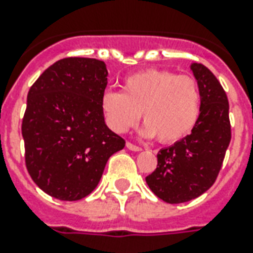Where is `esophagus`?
Returning a JSON list of instances; mask_svg holds the SVG:
<instances>
[{
    "label": "esophagus",
    "mask_w": 253,
    "mask_h": 253,
    "mask_svg": "<svg viewBox=\"0 0 253 253\" xmlns=\"http://www.w3.org/2000/svg\"><path fill=\"white\" fill-rule=\"evenodd\" d=\"M126 147L130 151H134V152H139V151H142V148H140V147L135 146V144H132V143H127Z\"/></svg>",
    "instance_id": "obj_1"
}]
</instances>
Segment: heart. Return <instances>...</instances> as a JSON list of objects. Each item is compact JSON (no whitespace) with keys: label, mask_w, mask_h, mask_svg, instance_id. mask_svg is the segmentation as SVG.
Instances as JSON below:
<instances>
[{"label":"heart","mask_w":253,"mask_h":253,"mask_svg":"<svg viewBox=\"0 0 253 253\" xmlns=\"http://www.w3.org/2000/svg\"><path fill=\"white\" fill-rule=\"evenodd\" d=\"M101 110L110 130L123 134L136 125L142 111L143 138L174 143L196 126L201 94L196 80L163 69H146L126 77L122 91H105Z\"/></svg>","instance_id":"1"}]
</instances>
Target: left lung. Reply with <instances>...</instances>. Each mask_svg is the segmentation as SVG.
I'll use <instances>...</instances> for the list:
<instances>
[{"instance_id": "1", "label": "left lung", "mask_w": 253, "mask_h": 253, "mask_svg": "<svg viewBox=\"0 0 253 253\" xmlns=\"http://www.w3.org/2000/svg\"><path fill=\"white\" fill-rule=\"evenodd\" d=\"M189 68L201 94L200 117L190 134L158 154V168L146 177L150 189L168 204H182L204 194L214 182L231 140L228 99L205 65Z\"/></svg>"}]
</instances>
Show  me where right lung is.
<instances>
[{
	"label": "right lung",
	"mask_w": 253,
	"mask_h": 253,
	"mask_svg": "<svg viewBox=\"0 0 253 253\" xmlns=\"http://www.w3.org/2000/svg\"><path fill=\"white\" fill-rule=\"evenodd\" d=\"M107 75L103 61L67 57L30 87L22 122L26 167L34 182L53 198L89 196L109 158L125 147L101 110Z\"/></svg>",
	"instance_id": "obj_1"
}]
</instances>
